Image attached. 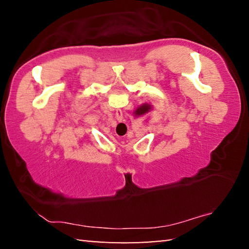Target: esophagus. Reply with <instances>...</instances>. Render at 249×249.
I'll list each match as a JSON object with an SVG mask.
<instances>
[{
  "mask_svg": "<svg viewBox=\"0 0 249 249\" xmlns=\"http://www.w3.org/2000/svg\"><path fill=\"white\" fill-rule=\"evenodd\" d=\"M115 117H116V120L119 121V122L123 121V112H122V109H116Z\"/></svg>",
  "mask_w": 249,
  "mask_h": 249,
  "instance_id": "1",
  "label": "esophagus"
}]
</instances>
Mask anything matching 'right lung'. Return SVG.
Masks as SVG:
<instances>
[{"label":"right lung","mask_w":249,"mask_h":249,"mask_svg":"<svg viewBox=\"0 0 249 249\" xmlns=\"http://www.w3.org/2000/svg\"><path fill=\"white\" fill-rule=\"evenodd\" d=\"M154 107L150 103H142L141 105H138L136 109L133 112V115L135 117H140V116H144L147 115L150 111H153Z\"/></svg>","instance_id":"right-lung-1"}]
</instances>
